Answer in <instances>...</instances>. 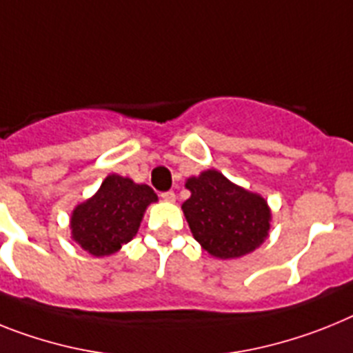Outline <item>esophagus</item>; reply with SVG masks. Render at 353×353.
Here are the masks:
<instances>
[{
  "instance_id": "esophagus-1",
  "label": "esophagus",
  "mask_w": 353,
  "mask_h": 353,
  "mask_svg": "<svg viewBox=\"0 0 353 353\" xmlns=\"http://www.w3.org/2000/svg\"><path fill=\"white\" fill-rule=\"evenodd\" d=\"M161 198H162V200H164V201H168V203H173V201L176 200V196H174V192H173V191L162 192Z\"/></svg>"
}]
</instances>
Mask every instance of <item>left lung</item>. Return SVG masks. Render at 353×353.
Segmentation results:
<instances>
[{
    "mask_svg": "<svg viewBox=\"0 0 353 353\" xmlns=\"http://www.w3.org/2000/svg\"><path fill=\"white\" fill-rule=\"evenodd\" d=\"M191 198L182 203L192 236L212 257L237 259L263 245L271 210L257 192L232 183L219 171L207 170L185 182Z\"/></svg>",
    "mask_w": 353,
    "mask_h": 353,
    "instance_id": "1",
    "label": "left lung"
}]
</instances>
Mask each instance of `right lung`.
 <instances>
[{"mask_svg":"<svg viewBox=\"0 0 353 353\" xmlns=\"http://www.w3.org/2000/svg\"><path fill=\"white\" fill-rule=\"evenodd\" d=\"M157 200V194L146 183L108 174L94 196L74 207L71 237L94 257L116 254L134 239L144 210Z\"/></svg>","mask_w":353,"mask_h":353,"instance_id":"add662e5","label":"right lung"}]
</instances>
